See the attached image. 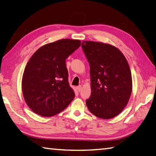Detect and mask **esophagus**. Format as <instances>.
<instances>
[{
    "instance_id": "1",
    "label": "esophagus",
    "mask_w": 156,
    "mask_h": 156,
    "mask_svg": "<svg viewBox=\"0 0 156 156\" xmlns=\"http://www.w3.org/2000/svg\"><path fill=\"white\" fill-rule=\"evenodd\" d=\"M77 90L78 92H80V91L81 90V86H79L77 87Z\"/></svg>"
}]
</instances>
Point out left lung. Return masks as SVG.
I'll return each mask as SVG.
<instances>
[{
	"instance_id": "obj_1",
	"label": "left lung",
	"mask_w": 156,
	"mask_h": 156,
	"mask_svg": "<svg viewBox=\"0 0 156 156\" xmlns=\"http://www.w3.org/2000/svg\"><path fill=\"white\" fill-rule=\"evenodd\" d=\"M81 48L90 67L92 92L87 107L99 118H113L122 112L131 95L129 64L124 54L111 45L83 41Z\"/></svg>"
}]
</instances>
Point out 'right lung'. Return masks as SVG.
I'll use <instances>...</instances> for the list:
<instances>
[{"instance_id": "right-lung-1", "label": "right lung", "mask_w": 156, "mask_h": 156, "mask_svg": "<svg viewBox=\"0 0 156 156\" xmlns=\"http://www.w3.org/2000/svg\"><path fill=\"white\" fill-rule=\"evenodd\" d=\"M80 45L79 40H58L42 46L30 58L22 77V93L35 113L55 115L75 98L69 83L66 59Z\"/></svg>"}]
</instances>
